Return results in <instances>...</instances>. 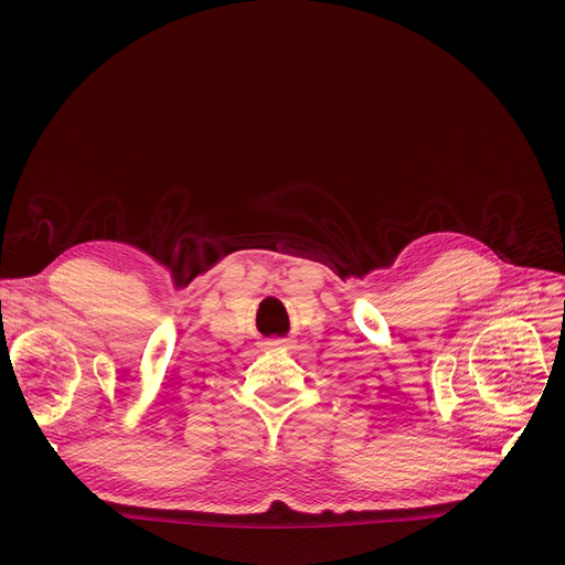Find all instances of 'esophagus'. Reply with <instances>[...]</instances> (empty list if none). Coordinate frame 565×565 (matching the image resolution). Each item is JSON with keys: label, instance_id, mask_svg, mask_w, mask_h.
<instances>
[{"label": "esophagus", "instance_id": "esophagus-1", "mask_svg": "<svg viewBox=\"0 0 565 565\" xmlns=\"http://www.w3.org/2000/svg\"><path fill=\"white\" fill-rule=\"evenodd\" d=\"M289 344V339H270V341H266V347H270V349H285Z\"/></svg>", "mask_w": 565, "mask_h": 565}]
</instances>
